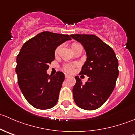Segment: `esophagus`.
Returning a JSON list of instances; mask_svg holds the SVG:
<instances>
[{
  "label": "esophagus",
  "mask_w": 135,
  "mask_h": 135,
  "mask_svg": "<svg viewBox=\"0 0 135 135\" xmlns=\"http://www.w3.org/2000/svg\"><path fill=\"white\" fill-rule=\"evenodd\" d=\"M65 78H69V76H70V75L68 74H65Z\"/></svg>",
  "instance_id": "obj_1"
}]
</instances>
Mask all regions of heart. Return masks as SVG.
<instances>
[{"mask_svg": "<svg viewBox=\"0 0 135 135\" xmlns=\"http://www.w3.org/2000/svg\"><path fill=\"white\" fill-rule=\"evenodd\" d=\"M79 46H80V45L78 44L73 43L71 44L72 50L74 51L76 47H78ZM60 49H61V47H60V46H58V47H57L56 49L55 50V51H54V55H55V56H57V55L59 54ZM74 67H75V66H74V65H70V64H66V65H65V66H63V69L65 71L69 72V73H72V72H73L74 70Z\"/></svg>", "mask_w": 135, "mask_h": 135, "instance_id": "b5f03b06", "label": "heart"}]
</instances>
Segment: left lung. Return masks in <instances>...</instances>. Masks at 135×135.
Here are the masks:
<instances>
[{
  "mask_svg": "<svg viewBox=\"0 0 135 135\" xmlns=\"http://www.w3.org/2000/svg\"><path fill=\"white\" fill-rule=\"evenodd\" d=\"M70 36L85 50L87 61L79 74L89 77L83 84L79 76H75L76 82L73 89L74 102L82 109H97L107 101L115 88L119 74L118 60L112 48L95 35Z\"/></svg>",
  "mask_w": 135,
  "mask_h": 135,
  "instance_id": "1",
  "label": "left lung"
}]
</instances>
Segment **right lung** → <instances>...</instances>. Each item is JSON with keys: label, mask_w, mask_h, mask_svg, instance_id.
<instances>
[{"label": "right lung", "mask_w": 135, "mask_h": 135, "mask_svg": "<svg viewBox=\"0 0 135 135\" xmlns=\"http://www.w3.org/2000/svg\"><path fill=\"white\" fill-rule=\"evenodd\" d=\"M68 40H71L69 35L44 31L26 42L17 55L19 87L28 103L37 109H49L57 103L65 75L58 71L50 76L46 70L55 59L56 47Z\"/></svg>", "instance_id": "obj_1"}]
</instances>
